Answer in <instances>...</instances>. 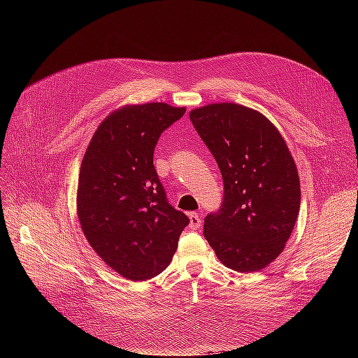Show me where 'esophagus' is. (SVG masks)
<instances>
[{
	"mask_svg": "<svg viewBox=\"0 0 358 358\" xmlns=\"http://www.w3.org/2000/svg\"><path fill=\"white\" fill-rule=\"evenodd\" d=\"M189 227H191V230H199L201 227V218L197 213H194V212L189 213Z\"/></svg>",
	"mask_w": 358,
	"mask_h": 358,
	"instance_id": "esophagus-1",
	"label": "esophagus"
}]
</instances>
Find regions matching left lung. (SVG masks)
<instances>
[{
  "instance_id": "obj_1",
  "label": "left lung",
  "mask_w": 358,
  "mask_h": 358,
  "mask_svg": "<svg viewBox=\"0 0 358 358\" xmlns=\"http://www.w3.org/2000/svg\"><path fill=\"white\" fill-rule=\"evenodd\" d=\"M189 119L224 182L221 208L203 234L236 272H257L282 252L300 209L299 173L288 146L266 116L234 103L209 104Z\"/></svg>"
}]
</instances>
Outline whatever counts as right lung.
Wrapping results in <instances>:
<instances>
[{
	"label": "right lung",
	"instance_id": "1",
	"mask_svg": "<svg viewBox=\"0 0 358 358\" xmlns=\"http://www.w3.org/2000/svg\"><path fill=\"white\" fill-rule=\"evenodd\" d=\"M183 113L166 103L122 107L101 122L83 157L78 189L83 234L127 279L161 273L189 224L169 203L154 166L159 136Z\"/></svg>",
	"mask_w": 358,
	"mask_h": 358
}]
</instances>
